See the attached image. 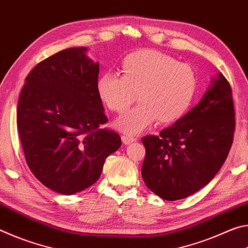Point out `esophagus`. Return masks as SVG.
Here are the masks:
<instances>
[{"instance_id":"obj_1","label":"esophagus","mask_w":248,"mask_h":248,"mask_svg":"<svg viewBox=\"0 0 248 248\" xmlns=\"http://www.w3.org/2000/svg\"><path fill=\"white\" fill-rule=\"evenodd\" d=\"M121 140H123L124 144H130V143H132V142L136 141L137 139L132 136H129V134H124V136L121 137Z\"/></svg>"}]
</instances>
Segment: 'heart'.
Returning a JSON list of instances; mask_svg holds the SVG:
<instances>
[{
    "mask_svg": "<svg viewBox=\"0 0 248 248\" xmlns=\"http://www.w3.org/2000/svg\"><path fill=\"white\" fill-rule=\"evenodd\" d=\"M120 73H105L96 91L109 110L123 112L137 98L140 104L130 109L115 125L125 133H138L154 121L173 124L190 108L197 92L195 70L174 57L156 50H139L125 56Z\"/></svg>",
    "mask_w": 248,
    "mask_h": 248,
    "instance_id": "b5f03b06",
    "label": "heart"
}]
</instances>
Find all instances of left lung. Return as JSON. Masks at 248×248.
<instances>
[{
    "mask_svg": "<svg viewBox=\"0 0 248 248\" xmlns=\"http://www.w3.org/2000/svg\"><path fill=\"white\" fill-rule=\"evenodd\" d=\"M235 112L232 89L219 73L200 103L162 130L146 136L142 178L161 198L184 199L211 182L233 143Z\"/></svg>",
    "mask_w": 248,
    "mask_h": 248,
    "instance_id": "1",
    "label": "left lung"
}]
</instances>
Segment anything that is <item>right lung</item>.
<instances>
[{
    "label": "right lung",
    "instance_id": "right-lung-1",
    "mask_svg": "<svg viewBox=\"0 0 248 248\" xmlns=\"http://www.w3.org/2000/svg\"><path fill=\"white\" fill-rule=\"evenodd\" d=\"M87 48H69L45 59L25 79L17 105V129L35 177L62 195L97 182L105 159L121 145L107 123L96 91L99 63Z\"/></svg>",
    "mask_w": 248,
    "mask_h": 248
}]
</instances>
